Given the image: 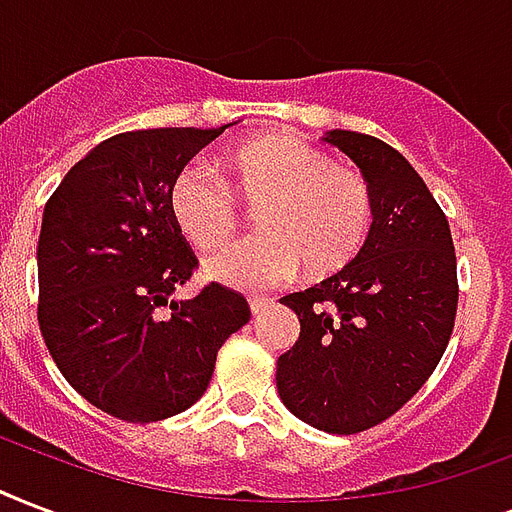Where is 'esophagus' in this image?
I'll return each instance as SVG.
<instances>
[{
    "instance_id": "1",
    "label": "esophagus",
    "mask_w": 512,
    "mask_h": 512,
    "mask_svg": "<svg viewBox=\"0 0 512 512\" xmlns=\"http://www.w3.org/2000/svg\"><path fill=\"white\" fill-rule=\"evenodd\" d=\"M268 306H273L271 298H249V311H252L255 317H260Z\"/></svg>"
}]
</instances>
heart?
<instances>
[{
  "instance_id": "heart-1",
  "label": "heart",
  "mask_w": 512,
  "mask_h": 512,
  "mask_svg": "<svg viewBox=\"0 0 512 512\" xmlns=\"http://www.w3.org/2000/svg\"><path fill=\"white\" fill-rule=\"evenodd\" d=\"M225 186L204 169H185L169 190V212L195 249H214L239 228L236 201L255 204L260 233L204 260L209 279L236 290H268L298 273L341 271L368 241L373 193L362 174L317 144L271 131L236 144L217 161Z\"/></svg>"
}]
</instances>
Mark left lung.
I'll return each instance as SVG.
<instances>
[{"mask_svg": "<svg viewBox=\"0 0 512 512\" xmlns=\"http://www.w3.org/2000/svg\"><path fill=\"white\" fill-rule=\"evenodd\" d=\"M373 193L368 241L349 265L282 303L300 335L276 362V389L300 421L354 435L400 411L438 368L454 330L451 228L424 179L376 136L327 131Z\"/></svg>", "mask_w": 512, "mask_h": 512, "instance_id": "8db88e82", "label": "left lung"}]
</instances>
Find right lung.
Returning <instances> with one entry per match:
<instances>
[{
	"label": "right lung",
	"instance_id": "obj_1",
	"mask_svg": "<svg viewBox=\"0 0 512 512\" xmlns=\"http://www.w3.org/2000/svg\"><path fill=\"white\" fill-rule=\"evenodd\" d=\"M228 126L104 139L45 204L39 330L66 381L115 419L147 424L187 411L222 343L249 322L244 295L222 284L171 298L195 268L171 220V182Z\"/></svg>",
	"mask_w": 512,
	"mask_h": 512
}]
</instances>
